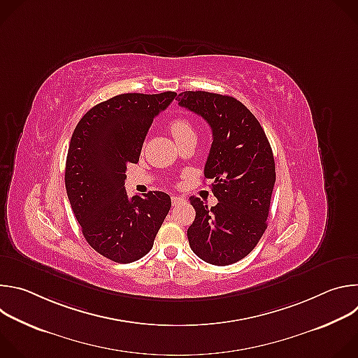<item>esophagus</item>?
I'll return each mask as SVG.
<instances>
[{
    "mask_svg": "<svg viewBox=\"0 0 358 358\" xmlns=\"http://www.w3.org/2000/svg\"><path fill=\"white\" fill-rule=\"evenodd\" d=\"M171 202H173V206L176 207V206H180V203H182V202H185V201H184V198H181V196H177V195L174 196V195H173V196H171Z\"/></svg>",
    "mask_w": 358,
    "mask_h": 358,
    "instance_id": "esophagus-1",
    "label": "esophagus"
}]
</instances>
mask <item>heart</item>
I'll list each match as a JSON object with an SVG mask.
<instances>
[{"mask_svg": "<svg viewBox=\"0 0 358 358\" xmlns=\"http://www.w3.org/2000/svg\"><path fill=\"white\" fill-rule=\"evenodd\" d=\"M170 133L173 134L174 140L177 141V144L191 140V138H196V131L194 124L185 119V117H176L170 122L169 124Z\"/></svg>", "mask_w": 358, "mask_h": 358, "instance_id": "heart-1", "label": "heart"}]
</instances>
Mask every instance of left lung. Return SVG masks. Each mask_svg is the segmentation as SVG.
<instances>
[{"label": "left lung", "instance_id": "obj_1", "mask_svg": "<svg viewBox=\"0 0 358 358\" xmlns=\"http://www.w3.org/2000/svg\"><path fill=\"white\" fill-rule=\"evenodd\" d=\"M178 105L207 120L213 144L203 176L218 199L208 208L189 198L195 220L187 231L192 252L211 265L227 266L257 246L268 224L276 173L266 134L249 109L232 96L182 92Z\"/></svg>", "mask_w": 358, "mask_h": 358}]
</instances>
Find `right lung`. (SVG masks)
<instances>
[{
	"label": "right lung",
	"instance_id": "1",
	"mask_svg": "<svg viewBox=\"0 0 358 358\" xmlns=\"http://www.w3.org/2000/svg\"><path fill=\"white\" fill-rule=\"evenodd\" d=\"M176 96L117 94L92 108L72 134L65 169L71 207L87 243L113 262L130 264L148 253L171 208L162 191L129 198L124 180L152 120Z\"/></svg>",
	"mask_w": 358,
	"mask_h": 358
}]
</instances>
